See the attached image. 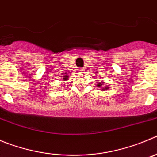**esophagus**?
Wrapping results in <instances>:
<instances>
[{"label":"esophagus","mask_w":157,"mask_h":157,"mask_svg":"<svg viewBox=\"0 0 157 157\" xmlns=\"http://www.w3.org/2000/svg\"><path fill=\"white\" fill-rule=\"evenodd\" d=\"M83 70H84V69H83V68H80L78 70H79V71H80V72H83Z\"/></svg>","instance_id":"1"}]
</instances>
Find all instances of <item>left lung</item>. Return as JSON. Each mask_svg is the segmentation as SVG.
<instances>
[{
    "label": "left lung",
    "mask_w": 157,
    "mask_h": 157,
    "mask_svg": "<svg viewBox=\"0 0 157 157\" xmlns=\"http://www.w3.org/2000/svg\"><path fill=\"white\" fill-rule=\"evenodd\" d=\"M102 85V83H98V87H101V86ZM107 89H108V87H105V88H102V90H107Z\"/></svg>",
    "instance_id": "left-lung-1"
}]
</instances>
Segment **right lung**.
Returning <instances> with one entry per match:
<instances>
[{
	"mask_svg": "<svg viewBox=\"0 0 157 157\" xmlns=\"http://www.w3.org/2000/svg\"><path fill=\"white\" fill-rule=\"evenodd\" d=\"M69 77H70V76H69V75H65V76H64V77H63V80H66L67 78H68Z\"/></svg>",
	"mask_w": 157,
	"mask_h": 157,
	"instance_id": "add662e5",
	"label": "right lung"
}]
</instances>
